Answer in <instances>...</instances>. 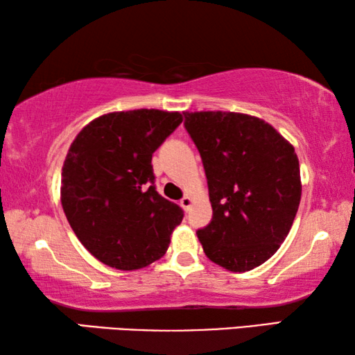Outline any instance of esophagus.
<instances>
[{
  "instance_id": "34e87169",
  "label": "esophagus",
  "mask_w": 355,
  "mask_h": 355,
  "mask_svg": "<svg viewBox=\"0 0 355 355\" xmlns=\"http://www.w3.org/2000/svg\"><path fill=\"white\" fill-rule=\"evenodd\" d=\"M191 205H192V199L189 196H184L182 200H180V207H182L184 211H188V209L191 208Z\"/></svg>"
}]
</instances>
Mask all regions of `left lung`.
Instances as JSON below:
<instances>
[{
	"instance_id": "8db88e82",
	"label": "left lung",
	"mask_w": 355,
	"mask_h": 355,
	"mask_svg": "<svg viewBox=\"0 0 355 355\" xmlns=\"http://www.w3.org/2000/svg\"><path fill=\"white\" fill-rule=\"evenodd\" d=\"M205 169L213 218L197 230L203 252L232 272L269 260L296 218L299 159L271 125L239 112H183Z\"/></svg>"
}]
</instances>
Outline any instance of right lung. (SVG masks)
<instances>
[{"mask_svg":"<svg viewBox=\"0 0 355 355\" xmlns=\"http://www.w3.org/2000/svg\"><path fill=\"white\" fill-rule=\"evenodd\" d=\"M183 117L135 110L105 114L69 148L61 202L81 244L107 266L133 271L166 254L183 209L158 194L152 156Z\"/></svg>","mask_w":355,"mask_h":355,"instance_id":"right-lung-1","label":"right lung"}]
</instances>
